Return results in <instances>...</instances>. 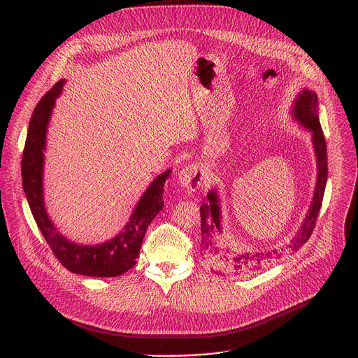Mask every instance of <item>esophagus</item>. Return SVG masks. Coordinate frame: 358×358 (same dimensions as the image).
<instances>
[{
    "instance_id": "1",
    "label": "esophagus",
    "mask_w": 358,
    "mask_h": 358,
    "mask_svg": "<svg viewBox=\"0 0 358 358\" xmlns=\"http://www.w3.org/2000/svg\"><path fill=\"white\" fill-rule=\"evenodd\" d=\"M178 181L185 189L196 191L203 184V173L196 163H191L178 173Z\"/></svg>"
}]
</instances>
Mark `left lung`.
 Wrapping results in <instances>:
<instances>
[{"instance_id":"8db88e82","label":"left lung","mask_w":358,"mask_h":358,"mask_svg":"<svg viewBox=\"0 0 358 358\" xmlns=\"http://www.w3.org/2000/svg\"><path fill=\"white\" fill-rule=\"evenodd\" d=\"M294 117L313 133V143L317 157V182L313 196V203L309 210L308 217L301 224L297 234L290 239V242L280 249H271L258 253H236L228 246H224L220 241V207L218 196L215 191L208 194V202L202 203L201 213V243L199 253L202 259L208 266L220 273L228 275H250L258 271L268 268L276 259H280L283 253L290 250H297L309 241L317 221L319 211L322 208L323 195L327 182V147L326 138L317 116V94L312 90H303L294 103L293 109Z\"/></svg>"}]
</instances>
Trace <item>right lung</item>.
Masks as SVG:
<instances>
[{
    "label": "right lung",
    "instance_id": "right-lung-1",
    "mask_svg": "<svg viewBox=\"0 0 358 358\" xmlns=\"http://www.w3.org/2000/svg\"><path fill=\"white\" fill-rule=\"evenodd\" d=\"M62 85L64 80L57 82L52 89L42 96L32 112L21 163L24 192L35 222L46 243L52 249L55 258L68 271L96 278L119 276L136 265L144 234L150 222L164 207L163 191L171 171L167 170L152 181L138 201L130 221L124 227V231L112 241L97 246H82L69 242L59 235L43 208L42 167L46 126L55 105V99L61 94Z\"/></svg>",
    "mask_w": 358,
    "mask_h": 358
}]
</instances>
